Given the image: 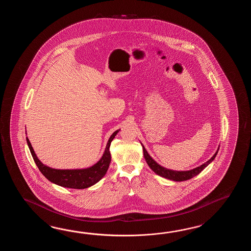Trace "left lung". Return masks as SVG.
Wrapping results in <instances>:
<instances>
[{
    "label": "left lung",
    "instance_id": "obj_1",
    "mask_svg": "<svg viewBox=\"0 0 251 251\" xmlns=\"http://www.w3.org/2000/svg\"><path fill=\"white\" fill-rule=\"evenodd\" d=\"M143 145V144H142ZM143 149H144V159L146 160L147 164L149 165L150 168L154 171L155 173L159 176H162V177H165L168 179H171V180H174V181H185V180H188L190 178H192L194 176L198 175L201 171H203V169L208 166L215 158V156L218 153L219 150H217V151L214 153L213 157L206 161L205 163H203V165L199 166L198 168L191 170V171H171V170H168L166 168H163L161 166L159 165L156 161H155L151 156L149 153L147 152V151L145 150V148L143 145Z\"/></svg>",
    "mask_w": 251,
    "mask_h": 251
}]
</instances>
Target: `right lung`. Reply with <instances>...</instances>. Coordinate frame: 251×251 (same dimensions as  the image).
<instances>
[{
  "label": "right lung",
  "mask_w": 251,
  "mask_h": 251,
  "mask_svg": "<svg viewBox=\"0 0 251 251\" xmlns=\"http://www.w3.org/2000/svg\"><path fill=\"white\" fill-rule=\"evenodd\" d=\"M118 131L119 130L114 132L112 135L110 136L101 159L99 160L96 164L91 166L88 169H82V170H55L44 165L42 162L38 160L37 155L33 150L32 145L27 137V143L34 161L36 165L38 166V170L41 171L43 175L46 176L49 181L61 187L83 189L96 184L97 182L100 181L107 173V169L109 167V163L111 160L109 147L113 139L115 138Z\"/></svg>",
  "instance_id": "add662e5"
}]
</instances>
